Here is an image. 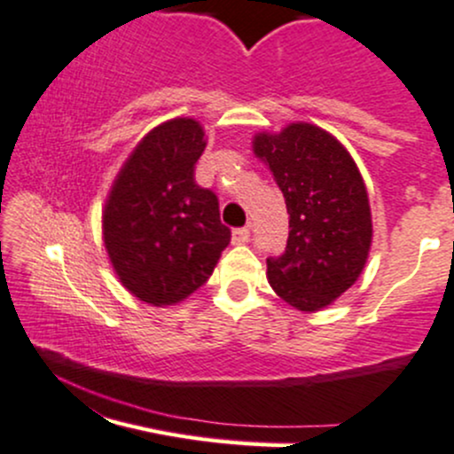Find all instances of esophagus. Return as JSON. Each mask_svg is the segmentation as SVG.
I'll return each instance as SVG.
<instances>
[{"label":"esophagus","instance_id":"obj_1","mask_svg":"<svg viewBox=\"0 0 454 454\" xmlns=\"http://www.w3.org/2000/svg\"><path fill=\"white\" fill-rule=\"evenodd\" d=\"M249 238H251V231L247 227H238L231 231L233 245H245V242H249Z\"/></svg>","mask_w":454,"mask_h":454}]
</instances>
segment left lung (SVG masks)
<instances>
[{
  "label": "left lung",
  "mask_w": 454,
  "mask_h": 454,
  "mask_svg": "<svg viewBox=\"0 0 454 454\" xmlns=\"http://www.w3.org/2000/svg\"><path fill=\"white\" fill-rule=\"evenodd\" d=\"M254 153L273 172L291 216L286 251L266 258L269 284L297 310H321L365 269L372 212L361 172L339 139L306 122L258 133Z\"/></svg>",
  "instance_id": "obj_1"
}]
</instances>
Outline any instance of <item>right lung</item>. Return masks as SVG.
<instances>
[{
    "instance_id": "obj_1",
    "label": "right lung",
    "mask_w": 454,
    "mask_h": 454,
    "mask_svg": "<svg viewBox=\"0 0 454 454\" xmlns=\"http://www.w3.org/2000/svg\"><path fill=\"white\" fill-rule=\"evenodd\" d=\"M203 151L196 120L159 124L126 159L105 203L102 238L115 275L153 306L192 295L231 240L218 196L194 181Z\"/></svg>"
}]
</instances>
